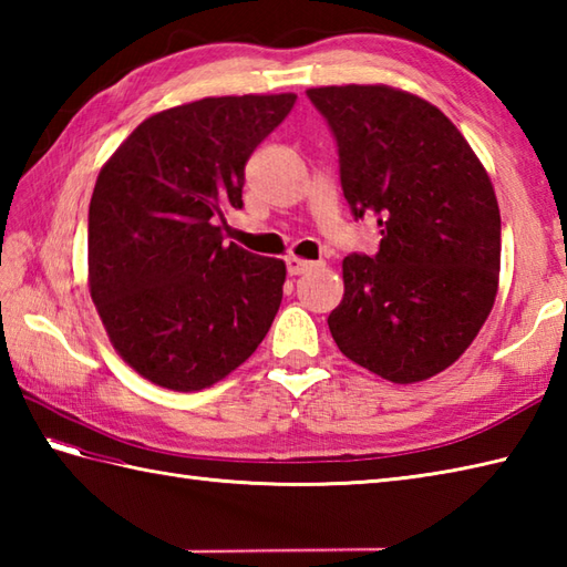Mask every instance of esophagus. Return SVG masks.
Returning a JSON list of instances; mask_svg holds the SVG:
<instances>
[{"label": "esophagus", "mask_w": 567, "mask_h": 567, "mask_svg": "<svg viewBox=\"0 0 567 567\" xmlns=\"http://www.w3.org/2000/svg\"><path fill=\"white\" fill-rule=\"evenodd\" d=\"M315 265H317V262L305 260V258H297V256H290V258H287V272H290V275H302V272L315 268Z\"/></svg>", "instance_id": "obj_1"}]
</instances>
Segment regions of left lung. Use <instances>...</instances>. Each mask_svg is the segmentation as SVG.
<instances>
[{
    "instance_id": "8db88e82",
    "label": "left lung",
    "mask_w": 567,
    "mask_h": 567,
    "mask_svg": "<svg viewBox=\"0 0 567 567\" xmlns=\"http://www.w3.org/2000/svg\"><path fill=\"white\" fill-rule=\"evenodd\" d=\"M339 143L355 219L375 216V256L343 260L329 329L346 358L412 384L475 341L499 285L502 221L475 151L439 106L388 84L307 90Z\"/></svg>"
}]
</instances>
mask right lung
Returning <instances> with one entry per match:
<instances>
[{
  "label": "right lung",
  "instance_id": "1",
  "mask_svg": "<svg viewBox=\"0 0 567 567\" xmlns=\"http://www.w3.org/2000/svg\"><path fill=\"white\" fill-rule=\"evenodd\" d=\"M297 94L204 97L148 116L100 171L90 202V295L116 353L175 392L224 380L282 302L285 262L224 246L244 171Z\"/></svg>",
  "mask_w": 567,
  "mask_h": 567
}]
</instances>
